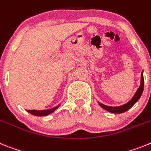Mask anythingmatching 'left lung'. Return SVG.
Masks as SVG:
<instances>
[{
    "mask_svg": "<svg viewBox=\"0 0 151 151\" xmlns=\"http://www.w3.org/2000/svg\"><path fill=\"white\" fill-rule=\"evenodd\" d=\"M144 75H143V71L141 73V85L139 86V88L137 89V90L136 91L135 94L134 95V96L132 97V99H131L129 102L126 103V104H124L122 106H106V105H103L102 103H99V106L103 109H104L105 110H106L108 112H112V113H123V112L128 111L129 109L132 108L134 105L137 103L138 99H140V97L142 95L143 90H144Z\"/></svg>",
    "mask_w": 151,
    "mask_h": 151,
    "instance_id": "8db88e82",
    "label": "left lung"
}]
</instances>
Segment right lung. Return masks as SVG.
Here are the masks:
<instances>
[{"label": "right lung", "mask_w": 151, "mask_h": 151, "mask_svg": "<svg viewBox=\"0 0 151 151\" xmlns=\"http://www.w3.org/2000/svg\"><path fill=\"white\" fill-rule=\"evenodd\" d=\"M60 105H58V106L54 107V108L50 109H45V110H27V112H29L30 114H32L33 115H36V116H45L49 114L52 113L54 111H55Z\"/></svg>", "instance_id": "obj_1"}]
</instances>
